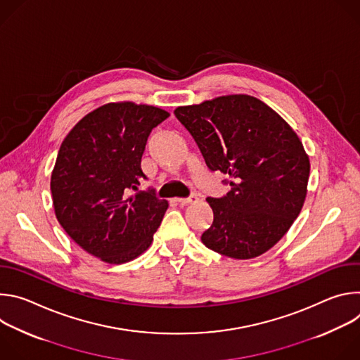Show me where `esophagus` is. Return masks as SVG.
Wrapping results in <instances>:
<instances>
[{
    "label": "esophagus",
    "mask_w": 360,
    "mask_h": 360,
    "mask_svg": "<svg viewBox=\"0 0 360 360\" xmlns=\"http://www.w3.org/2000/svg\"><path fill=\"white\" fill-rule=\"evenodd\" d=\"M175 200H176L179 205H188V203L196 202V200H198V196H196V195H191V196H188V198H176Z\"/></svg>",
    "instance_id": "1"
}]
</instances>
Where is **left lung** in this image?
I'll return each instance as SVG.
<instances>
[{
	"instance_id": "8db88e82",
	"label": "left lung",
	"mask_w": 360,
	"mask_h": 360,
	"mask_svg": "<svg viewBox=\"0 0 360 360\" xmlns=\"http://www.w3.org/2000/svg\"><path fill=\"white\" fill-rule=\"evenodd\" d=\"M179 122L193 136L211 171L229 175L231 191L207 198L214 222L203 245L233 259L269 250L302 211L309 157L290 125L261 99L225 95L178 107Z\"/></svg>"
}]
</instances>
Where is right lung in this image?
<instances>
[{"label": "right lung", "mask_w": 360, "mask_h": 360, "mask_svg": "<svg viewBox=\"0 0 360 360\" xmlns=\"http://www.w3.org/2000/svg\"><path fill=\"white\" fill-rule=\"evenodd\" d=\"M169 112L135 102H110L86 114L65 136L51 174L54 211L64 231L107 264L143 253L168 210L146 179L142 153L150 131Z\"/></svg>", "instance_id": "add662e5"}]
</instances>
